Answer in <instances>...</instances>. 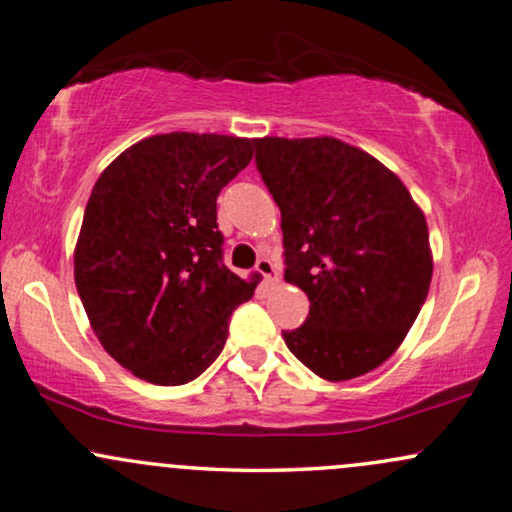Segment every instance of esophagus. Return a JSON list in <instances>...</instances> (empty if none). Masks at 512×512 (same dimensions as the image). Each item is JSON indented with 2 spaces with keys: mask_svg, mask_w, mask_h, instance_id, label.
<instances>
[{
  "mask_svg": "<svg viewBox=\"0 0 512 512\" xmlns=\"http://www.w3.org/2000/svg\"><path fill=\"white\" fill-rule=\"evenodd\" d=\"M255 271L262 273L266 283H276V280H278V271H276V266H273L269 257H259L257 264H255Z\"/></svg>",
  "mask_w": 512,
  "mask_h": 512,
  "instance_id": "esophagus-1",
  "label": "esophagus"
}]
</instances>
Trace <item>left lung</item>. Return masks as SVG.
<instances>
[{"label": "left lung", "mask_w": 512, "mask_h": 512, "mask_svg": "<svg viewBox=\"0 0 512 512\" xmlns=\"http://www.w3.org/2000/svg\"><path fill=\"white\" fill-rule=\"evenodd\" d=\"M255 162L280 208L285 280L306 292L287 348L320 378L364 376L390 359L427 299L431 271L424 213L397 176L348 143L255 141Z\"/></svg>", "instance_id": "obj_1"}]
</instances>
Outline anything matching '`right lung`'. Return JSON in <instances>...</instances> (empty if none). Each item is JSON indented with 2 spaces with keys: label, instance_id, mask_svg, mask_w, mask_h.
I'll use <instances>...</instances> for the list:
<instances>
[{
  "label": "right lung",
  "instance_id": "1",
  "mask_svg": "<svg viewBox=\"0 0 512 512\" xmlns=\"http://www.w3.org/2000/svg\"><path fill=\"white\" fill-rule=\"evenodd\" d=\"M255 139L171 132L104 169L74 253L78 297L99 343L136 378L185 385L225 348L229 315L255 294L222 262L218 194Z\"/></svg>",
  "mask_w": 512,
  "mask_h": 512
}]
</instances>
